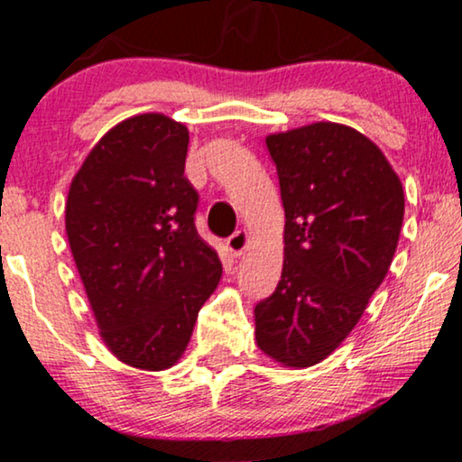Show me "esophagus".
<instances>
[{"instance_id":"34e87169","label":"esophagus","mask_w":462,"mask_h":462,"mask_svg":"<svg viewBox=\"0 0 462 462\" xmlns=\"http://www.w3.org/2000/svg\"><path fill=\"white\" fill-rule=\"evenodd\" d=\"M250 245V233L248 231H237L226 239V250L231 252V256H242Z\"/></svg>"}]
</instances>
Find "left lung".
Masks as SVG:
<instances>
[{
    "mask_svg": "<svg viewBox=\"0 0 462 462\" xmlns=\"http://www.w3.org/2000/svg\"><path fill=\"white\" fill-rule=\"evenodd\" d=\"M280 176L283 267L254 309V340L283 368H309L357 326L393 261L403 187L376 143L315 122L264 138Z\"/></svg>",
    "mask_w": 462,
    "mask_h": 462,
    "instance_id": "left-lung-1",
    "label": "left lung"
}]
</instances>
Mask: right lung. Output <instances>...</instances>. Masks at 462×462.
I'll return each mask as SVG.
<instances>
[{
  "label": "right lung",
  "mask_w": 462,
  "mask_h": 462,
  "mask_svg": "<svg viewBox=\"0 0 462 462\" xmlns=\"http://www.w3.org/2000/svg\"><path fill=\"white\" fill-rule=\"evenodd\" d=\"M189 130L163 113L106 132L69 187L65 229L98 334L136 370L179 364L223 264L195 229Z\"/></svg>",
  "instance_id": "right-lung-1"
}]
</instances>
